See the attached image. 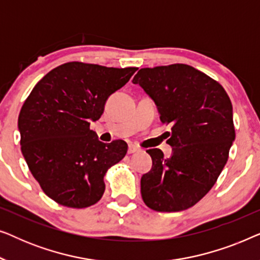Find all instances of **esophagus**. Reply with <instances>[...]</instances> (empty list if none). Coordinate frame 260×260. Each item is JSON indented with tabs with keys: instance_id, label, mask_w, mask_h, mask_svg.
Listing matches in <instances>:
<instances>
[{
	"instance_id": "esophagus-1",
	"label": "esophagus",
	"mask_w": 260,
	"mask_h": 260,
	"mask_svg": "<svg viewBox=\"0 0 260 260\" xmlns=\"http://www.w3.org/2000/svg\"><path fill=\"white\" fill-rule=\"evenodd\" d=\"M137 151H140V149H138L136 145H134V144L129 145V149H127V154H135V152H137Z\"/></svg>"
}]
</instances>
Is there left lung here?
<instances>
[{"label": "left lung", "mask_w": 260, "mask_h": 260, "mask_svg": "<svg viewBox=\"0 0 260 260\" xmlns=\"http://www.w3.org/2000/svg\"><path fill=\"white\" fill-rule=\"evenodd\" d=\"M133 83L172 125L170 157L147 150L152 167L141 179L142 199L154 211H184L211 190L226 165L236 138L232 103L221 85L184 63L141 69Z\"/></svg>", "instance_id": "left-lung-1"}]
</instances>
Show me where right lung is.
Segmentation results:
<instances>
[{
  "mask_svg": "<svg viewBox=\"0 0 260 260\" xmlns=\"http://www.w3.org/2000/svg\"><path fill=\"white\" fill-rule=\"evenodd\" d=\"M136 71L73 61L35 85L19 116L21 150L52 200L72 208L101 200L106 170L125 156L127 144L103 143L90 122L101 118L108 98Z\"/></svg>",
  "mask_w": 260,
  "mask_h": 260,
  "instance_id": "right-lung-1",
  "label": "right lung"
}]
</instances>
